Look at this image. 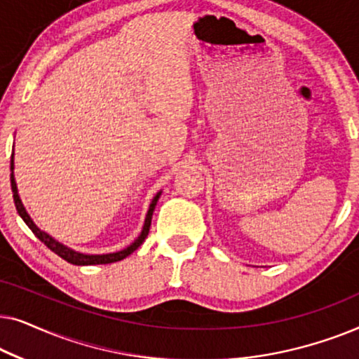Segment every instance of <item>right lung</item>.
<instances>
[{"mask_svg":"<svg viewBox=\"0 0 359 359\" xmlns=\"http://www.w3.org/2000/svg\"><path fill=\"white\" fill-rule=\"evenodd\" d=\"M11 189H13V198H14V204H16V209H18V214L21 215V219L26 222V225L29 229L32 230V233L36 235V237L41 240L43 245H47L48 248L52 250L53 253H57L58 257L65 259V262L72 263V264H78V266H86V264H107V263H116V262H121V259H124L129 257L130 253H134L137 248L140 247L142 243H144V240L147 238V235H149V230H150V224H151V215H154V210H155V205L158 203L160 196H161V191L155 194V198L151 199L150 203V208L147 210V215H145V222H144V227H142V232L139 237H137L134 242H132L129 247H126L124 250H119V252H114V253H102V255H86V253H80L76 252V250H73L70 247H67V245H63L55 240L53 237H50L47 232H43L37 227L36 224H34V220L31 219V215L27 214L26 208H24L21 198H19V193H18V184H16V180H14V151L11 155Z\"/></svg>","mask_w":359,"mask_h":359,"instance_id":"add662e5","label":"right lung"}]
</instances>
